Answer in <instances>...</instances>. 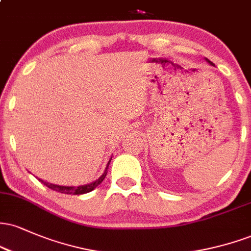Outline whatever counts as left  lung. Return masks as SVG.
Returning a JSON list of instances; mask_svg holds the SVG:
<instances>
[{
    "instance_id": "left-lung-1",
    "label": "left lung",
    "mask_w": 251,
    "mask_h": 251,
    "mask_svg": "<svg viewBox=\"0 0 251 251\" xmlns=\"http://www.w3.org/2000/svg\"><path fill=\"white\" fill-rule=\"evenodd\" d=\"M206 61H208V62L210 63V65H212V66H214V63H212L211 61H210V60H208V59H206Z\"/></svg>"
}]
</instances>
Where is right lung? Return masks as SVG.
Segmentation results:
<instances>
[{
    "label": "right lung",
    "mask_w": 251,
    "mask_h": 251,
    "mask_svg": "<svg viewBox=\"0 0 251 251\" xmlns=\"http://www.w3.org/2000/svg\"><path fill=\"white\" fill-rule=\"evenodd\" d=\"M112 159V158H111ZM111 162V160H109ZM109 162L107 164V168L109 165ZM107 168H106L105 172L100 176L99 178L96 181H93V183L91 184H87V185H81V186H62V185H56V184H51V183H48V181H45L42 179H40V178H37L41 183L45 184L46 186H48V188L54 190V191H57V192H61V194H65V195H83V194H87V192H91L92 190H94L97 188L98 185H100V183L105 179L106 175H107Z\"/></svg>",
    "instance_id": "obj_1"
}]
</instances>
